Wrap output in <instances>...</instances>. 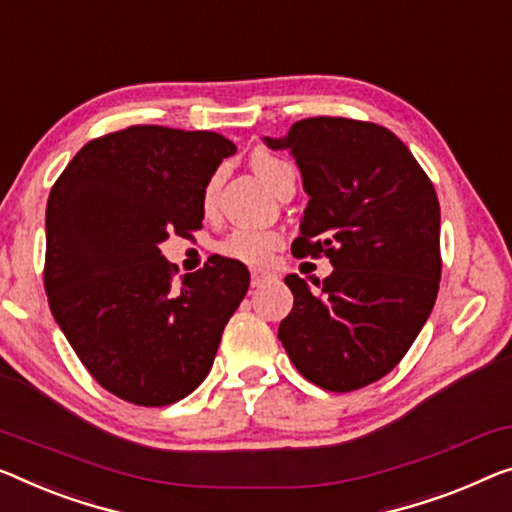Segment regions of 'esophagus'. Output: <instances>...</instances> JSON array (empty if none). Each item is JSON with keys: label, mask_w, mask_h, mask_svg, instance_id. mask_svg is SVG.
Masks as SVG:
<instances>
[{"label": "esophagus", "mask_w": 512, "mask_h": 512, "mask_svg": "<svg viewBox=\"0 0 512 512\" xmlns=\"http://www.w3.org/2000/svg\"><path fill=\"white\" fill-rule=\"evenodd\" d=\"M250 278H253V287H262L264 282L276 280L278 276L273 271H266V269H250Z\"/></svg>", "instance_id": "34e87169"}]
</instances>
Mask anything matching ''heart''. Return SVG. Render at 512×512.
<instances>
[{"label": "heart", "instance_id": "obj_1", "mask_svg": "<svg viewBox=\"0 0 512 512\" xmlns=\"http://www.w3.org/2000/svg\"><path fill=\"white\" fill-rule=\"evenodd\" d=\"M253 163V170L259 179H262L271 190H276L282 177L292 174V165L287 160L269 154V151L259 149L250 158ZM218 190V177H213L207 183V190H204V202L207 207L213 202ZM282 246V236L273 230H255V227H239V230H232L225 236L223 241L218 243V253L232 259H239V262L246 264H266L271 255Z\"/></svg>", "mask_w": 512, "mask_h": 512}]
</instances>
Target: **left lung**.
<instances>
[{
	"label": "left lung",
	"instance_id": "1",
	"mask_svg": "<svg viewBox=\"0 0 512 512\" xmlns=\"http://www.w3.org/2000/svg\"><path fill=\"white\" fill-rule=\"evenodd\" d=\"M266 144L292 151L310 195L292 253L333 264L315 287L285 278L294 308L278 338L312 384L356 391L402 361L437 301V193L400 137L370 121L301 119Z\"/></svg>",
	"mask_w": 512,
	"mask_h": 512
}]
</instances>
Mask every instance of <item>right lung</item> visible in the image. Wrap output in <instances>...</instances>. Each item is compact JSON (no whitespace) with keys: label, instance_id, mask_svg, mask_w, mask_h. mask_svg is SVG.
I'll return each mask as SVG.
<instances>
[{"label":"right lung","instance_id":"right-lung-1","mask_svg":"<svg viewBox=\"0 0 512 512\" xmlns=\"http://www.w3.org/2000/svg\"><path fill=\"white\" fill-rule=\"evenodd\" d=\"M234 151L211 131L128 126L87 142L50 190V310L89 375L121 400L165 407L193 393L248 292L246 266L220 255L177 287L158 248L200 230L207 183Z\"/></svg>","mask_w":512,"mask_h":512}]
</instances>
